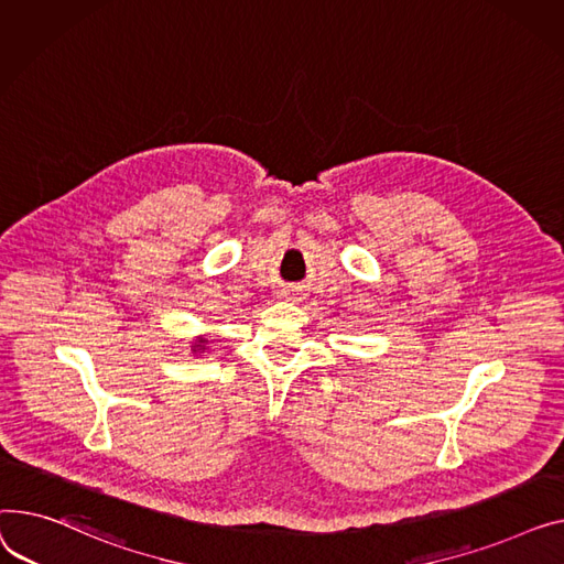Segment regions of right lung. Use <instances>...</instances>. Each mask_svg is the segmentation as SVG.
Instances as JSON below:
<instances>
[{"label":"right lung","mask_w":564,"mask_h":564,"mask_svg":"<svg viewBox=\"0 0 564 564\" xmlns=\"http://www.w3.org/2000/svg\"><path fill=\"white\" fill-rule=\"evenodd\" d=\"M205 344H207V341H205L203 337H200V339H195V346H193V350H205Z\"/></svg>","instance_id":"obj_1"}]
</instances>
